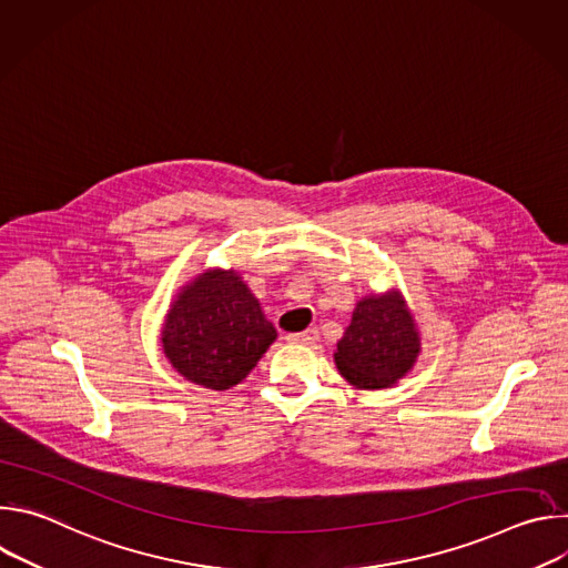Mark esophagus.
<instances>
[{"label": "esophagus", "mask_w": 568, "mask_h": 568, "mask_svg": "<svg viewBox=\"0 0 568 568\" xmlns=\"http://www.w3.org/2000/svg\"><path fill=\"white\" fill-rule=\"evenodd\" d=\"M316 339H318V331H316V328H307V331H303V333L287 335V342H292V344H305V346L314 344Z\"/></svg>", "instance_id": "esophagus-1"}]
</instances>
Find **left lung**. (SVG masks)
Here are the masks:
<instances>
[{
  "label": "left lung",
  "mask_w": 568,
  "mask_h": 568,
  "mask_svg": "<svg viewBox=\"0 0 568 568\" xmlns=\"http://www.w3.org/2000/svg\"><path fill=\"white\" fill-rule=\"evenodd\" d=\"M418 351V333L404 301L397 294L371 296L357 303L335 362L351 384L384 388L407 375Z\"/></svg>",
  "instance_id": "8db88e82"
}]
</instances>
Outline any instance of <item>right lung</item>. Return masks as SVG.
I'll return each instance as SVG.
<instances>
[{
    "mask_svg": "<svg viewBox=\"0 0 568 568\" xmlns=\"http://www.w3.org/2000/svg\"><path fill=\"white\" fill-rule=\"evenodd\" d=\"M276 339V328L233 272H211L169 312L161 344L191 382L224 390L245 379Z\"/></svg>",
    "mask_w": 568,
    "mask_h": 568,
    "instance_id": "obj_1",
    "label": "right lung"
}]
</instances>
